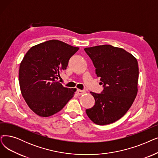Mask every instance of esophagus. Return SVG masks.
<instances>
[{"label": "esophagus", "instance_id": "esophagus-1", "mask_svg": "<svg viewBox=\"0 0 158 158\" xmlns=\"http://www.w3.org/2000/svg\"><path fill=\"white\" fill-rule=\"evenodd\" d=\"M76 93H77V95H83V94H85L86 92L85 90H79V89H77V91H76Z\"/></svg>", "mask_w": 158, "mask_h": 158}]
</instances>
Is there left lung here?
Masks as SVG:
<instances>
[{"label":"left lung","instance_id":"8db88e82","mask_svg":"<svg viewBox=\"0 0 158 158\" xmlns=\"http://www.w3.org/2000/svg\"><path fill=\"white\" fill-rule=\"evenodd\" d=\"M97 76L103 84L101 94L90 92L95 105L86 110L95 124L105 125L119 120L131 107L138 94L139 68L131 53L109 44L86 48Z\"/></svg>","mask_w":158,"mask_h":158}]
</instances>
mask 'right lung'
Masks as SVG:
<instances>
[{
  "mask_svg": "<svg viewBox=\"0 0 158 158\" xmlns=\"http://www.w3.org/2000/svg\"><path fill=\"white\" fill-rule=\"evenodd\" d=\"M78 50L53 39L32 46L26 53L19 67L20 92L39 116L46 118L57 113L74 96L76 88L64 87L57 79Z\"/></svg>",
  "mask_w": 158,
  "mask_h": 158,
  "instance_id": "1",
  "label": "right lung"
}]
</instances>
